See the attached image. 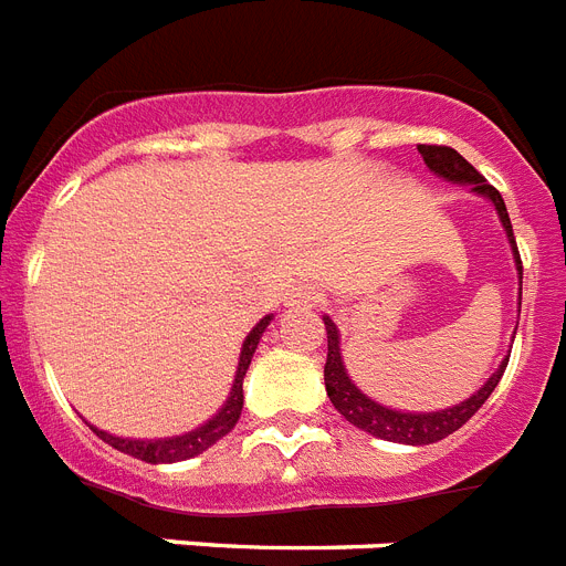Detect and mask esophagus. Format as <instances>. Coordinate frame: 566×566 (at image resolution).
Listing matches in <instances>:
<instances>
[{"mask_svg": "<svg viewBox=\"0 0 566 566\" xmlns=\"http://www.w3.org/2000/svg\"><path fill=\"white\" fill-rule=\"evenodd\" d=\"M317 292L312 286H303L292 294V306H306V303H315Z\"/></svg>", "mask_w": 566, "mask_h": 566, "instance_id": "obj_1", "label": "esophagus"}]
</instances>
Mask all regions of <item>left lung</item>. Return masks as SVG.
Returning a JSON list of instances; mask_svg holds the SVG:
<instances>
[{
	"label": "left lung",
	"instance_id": "1",
	"mask_svg": "<svg viewBox=\"0 0 566 566\" xmlns=\"http://www.w3.org/2000/svg\"><path fill=\"white\" fill-rule=\"evenodd\" d=\"M419 153H422L424 165L431 167L437 176L448 181H460V185H471V188L478 190V193L489 196L501 213V222L509 233V242H512V251H515V263L517 272L524 277V263H521V251H517L515 233H512V222H509V210L506 202H503V196L489 185V181L480 176L474 167L465 161V158L457 153L454 147H446V144H419ZM326 326V364H324V381H326V396L335 405L340 417L353 422L361 431L373 433V437H381L387 442H405V446H431V442L446 440L448 433L460 431L462 424L469 422L480 408H483V401L492 396V390L501 381L503 370H506V361L501 364V370L492 373V378L480 387L478 394L465 399L457 408L440 410V413H399V410L381 408L373 399L358 390L353 381H349L347 370H344V361H340V349H338V329L329 317H324Z\"/></svg>",
	"mask_w": 566,
	"mask_h": 566
}]
</instances>
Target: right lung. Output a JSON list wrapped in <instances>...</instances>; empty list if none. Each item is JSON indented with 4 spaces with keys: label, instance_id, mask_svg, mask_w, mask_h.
<instances>
[{
    "label": "right lung",
    "instance_id": "obj_1",
    "mask_svg": "<svg viewBox=\"0 0 566 566\" xmlns=\"http://www.w3.org/2000/svg\"><path fill=\"white\" fill-rule=\"evenodd\" d=\"M269 321H272V317H263V321H260V324L249 333V338H245V344H242L240 367H237V378H233L231 399H228L226 408L219 410L217 417L210 419L208 424H202V428H196V431L185 433V437H172V440H147V442L120 440V437H112V433L106 431H97V428H92V424H88V428H92L101 440L109 442L112 448H118L120 454H129L135 457V460H144V462H179V460H188V457L202 454V451H208L210 446H217L226 433H231V428L237 424V419H240L242 378H245V370H249L256 344H260V335L265 333Z\"/></svg>",
    "mask_w": 566,
    "mask_h": 566
}]
</instances>
